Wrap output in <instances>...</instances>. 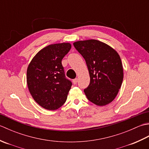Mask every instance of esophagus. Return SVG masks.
I'll return each instance as SVG.
<instances>
[{
    "label": "esophagus",
    "mask_w": 149,
    "mask_h": 149,
    "mask_svg": "<svg viewBox=\"0 0 149 149\" xmlns=\"http://www.w3.org/2000/svg\"><path fill=\"white\" fill-rule=\"evenodd\" d=\"M77 83V79L75 78L74 79H73V83H74V84H76Z\"/></svg>",
    "instance_id": "34e87169"
}]
</instances>
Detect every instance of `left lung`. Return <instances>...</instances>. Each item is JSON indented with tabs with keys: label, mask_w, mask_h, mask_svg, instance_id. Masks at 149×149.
Instances as JSON below:
<instances>
[{
	"label": "left lung",
	"mask_w": 149,
	"mask_h": 149,
	"mask_svg": "<svg viewBox=\"0 0 149 149\" xmlns=\"http://www.w3.org/2000/svg\"><path fill=\"white\" fill-rule=\"evenodd\" d=\"M74 46L86 61L90 83L84 90L87 99L95 105L111 102L122 86L123 72L120 57L115 49L96 40L78 41Z\"/></svg>",
	"instance_id": "obj_1"
}]
</instances>
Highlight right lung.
<instances>
[{
  "mask_svg": "<svg viewBox=\"0 0 149 149\" xmlns=\"http://www.w3.org/2000/svg\"><path fill=\"white\" fill-rule=\"evenodd\" d=\"M69 43L49 45L40 50L27 70L28 89L44 109L56 110L66 102L72 82L66 79L61 61L71 49Z\"/></svg>",
  "mask_w": 149,
  "mask_h": 149,
  "instance_id": "1",
  "label": "right lung"
}]
</instances>
